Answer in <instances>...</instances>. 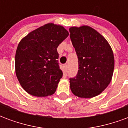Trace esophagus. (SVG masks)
<instances>
[{
    "label": "esophagus",
    "instance_id": "1",
    "mask_svg": "<svg viewBox=\"0 0 128 128\" xmlns=\"http://www.w3.org/2000/svg\"><path fill=\"white\" fill-rule=\"evenodd\" d=\"M64 69L66 70H67V68H68V66H67V64H64Z\"/></svg>",
    "mask_w": 128,
    "mask_h": 128
}]
</instances>
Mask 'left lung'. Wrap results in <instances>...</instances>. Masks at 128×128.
<instances>
[{
    "label": "left lung",
    "mask_w": 128,
    "mask_h": 128,
    "mask_svg": "<svg viewBox=\"0 0 128 128\" xmlns=\"http://www.w3.org/2000/svg\"><path fill=\"white\" fill-rule=\"evenodd\" d=\"M69 32L79 63L76 77L70 78V90L81 98L97 96L112 80L114 67L112 48L104 37L90 26H72Z\"/></svg>",
    "instance_id": "obj_1"
}]
</instances>
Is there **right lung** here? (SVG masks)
<instances>
[{
	"instance_id": "add662e5",
	"label": "right lung",
	"mask_w": 128,
	"mask_h": 128,
	"mask_svg": "<svg viewBox=\"0 0 128 128\" xmlns=\"http://www.w3.org/2000/svg\"><path fill=\"white\" fill-rule=\"evenodd\" d=\"M69 35L64 26L46 24L30 32L19 42L15 56L18 82L25 91L36 96L55 93L62 77L57 48Z\"/></svg>"
}]
</instances>
